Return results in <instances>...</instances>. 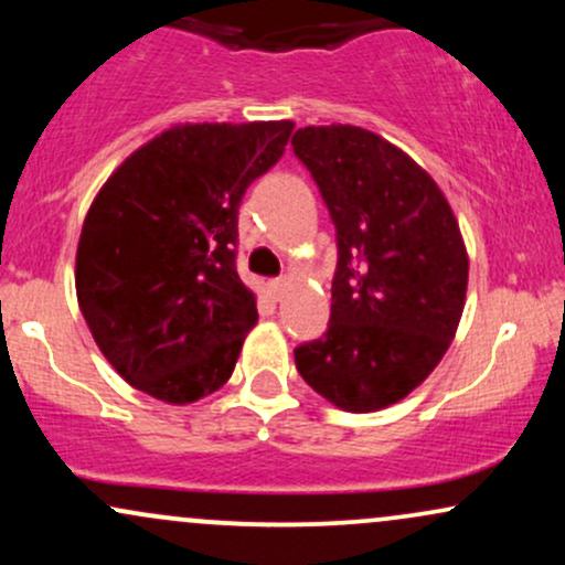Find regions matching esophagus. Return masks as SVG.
Instances as JSON below:
<instances>
[{
	"instance_id": "1",
	"label": "esophagus",
	"mask_w": 565,
	"mask_h": 565,
	"mask_svg": "<svg viewBox=\"0 0 565 565\" xmlns=\"http://www.w3.org/2000/svg\"><path fill=\"white\" fill-rule=\"evenodd\" d=\"M284 289H287V278H274V281H268V291L274 300H281Z\"/></svg>"
}]
</instances>
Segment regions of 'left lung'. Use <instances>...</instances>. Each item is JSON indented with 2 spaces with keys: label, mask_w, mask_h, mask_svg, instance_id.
I'll list each match as a JSON object with an SVG mask.
<instances>
[{
  "label": "left lung",
  "mask_w": 565,
  "mask_h": 565,
  "mask_svg": "<svg viewBox=\"0 0 565 565\" xmlns=\"http://www.w3.org/2000/svg\"><path fill=\"white\" fill-rule=\"evenodd\" d=\"M337 231L332 316L295 348L316 393L377 412L423 382L457 332L468 252L436 180L369 129L305 127L291 138Z\"/></svg>",
  "instance_id": "1"
}]
</instances>
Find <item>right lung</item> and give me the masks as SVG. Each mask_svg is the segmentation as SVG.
Instances as JSON below:
<instances>
[{
  "label": "right lung",
  "instance_id": "1",
  "mask_svg": "<svg viewBox=\"0 0 565 565\" xmlns=\"http://www.w3.org/2000/svg\"><path fill=\"white\" fill-rule=\"evenodd\" d=\"M291 129L172 127L95 196L76 249V297L100 353L132 387L183 406L228 382L257 321L236 274L238 204L281 159Z\"/></svg>",
  "mask_w": 565,
  "mask_h": 565
}]
</instances>
